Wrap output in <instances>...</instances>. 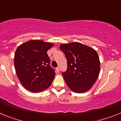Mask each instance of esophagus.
<instances>
[{"mask_svg": "<svg viewBox=\"0 0 121 121\" xmlns=\"http://www.w3.org/2000/svg\"><path fill=\"white\" fill-rule=\"evenodd\" d=\"M56 70H57V72H59V71H60L59 67H57V68H56Z\"/></svg>", "mask_w": 121, "mask_h": 121, "instance_id": "34e87169", "label": "esophagus"}]
</instances>
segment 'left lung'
<instances>
[{"label":"left lung","instance_id":"8db88e82","mask_svg":"<svg viewBox=\"0 0 121 121\" xmlns=\"http://www.w3.org/2000/svg\"><path fill=\"white\" fill-rule=\"evenodd\" d=\"M60 49L67 60V69L62 74L68 87L75 93H84L90 89L100 70L96 51L79 42L61 44Z\"/></svg>","mask_w":121,"mask_h":121}]
</instances>
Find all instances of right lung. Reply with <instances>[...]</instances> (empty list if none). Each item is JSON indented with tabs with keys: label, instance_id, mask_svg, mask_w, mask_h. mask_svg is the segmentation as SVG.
Segmentation results:
<instances>
[{
	"label": "right lung",
	"instance_id": "right-lung-1",
	"mask_svg": "<svg viewBox=\"0 0 121 121\" xmlns=\"http://www.w3.org/2000/svg\"><path fill=\"white\" fill-rule=\"evenodd\" d=\"M53 43L31 40L18 47L15 52L14 67L19 81L26 89L40 92L51 85L55 70L50 66L47 51Z\"/></svg>",
	"mask_w": 121,
	"mask_h": 121
}]
</instances>
